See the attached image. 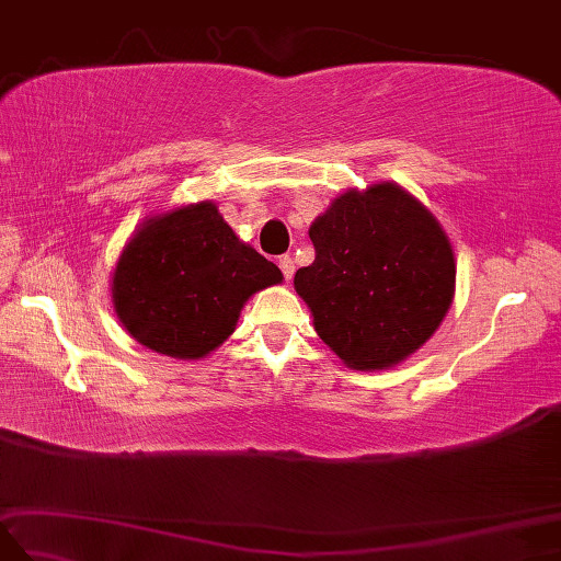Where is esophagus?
Instances as JSON below:
<instances>
[{"instance_id": "34e87169", "label": "esophagus", "mask_w": 561, "mask_h": 561, "mask_svg": "<svg viewBox=\"0 0 561 561\" xmlns=\"http://www.w3.org/2000/svg\"><path fill=\"white\" fill-rule=\"evenodd\" d=\"M279 270L284 274V279H291L294 277V260H291V255H282L279 257Z\"/></svg>"}]
</instances>
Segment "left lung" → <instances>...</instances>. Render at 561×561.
<instances>
[{
	"mask_svg": "<svg viewBox=\"0 0 561 561\" xmlns=\"http://www.w3.org/2000/svg\"><path fill=\"white\" fill-rule=\"evenodd\" d=\"M316 260L294 287L313 325L359 371L402 362L448 313L456 262L438 221L392 183L340 195L308 231Z\"/></svg>",
	"mask_w": 561,
	"mask_h": 561,
	"instance_id": "left-lung-1",
	"label": "left lung"
}]
</instances>
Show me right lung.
Here are the masks:
<instances>
[{
  "mask_svg": "<svg viewBox=\"0 0 561 561\" xmlns=\"http://www.w3.org/2000/svg\"><path fill=\"white\" fill-rule=\"evenodd\" d=\"M279 282V267L238 241L211 202H199L133 236L113 274V301L145 347L199 359L231 335L250 296Z\"/></svg>",
  "mask_w": 561,
  "mask_h": 561,
  "instance_id": "add662e5",
  "label": "right lung"
}]
</instances>
